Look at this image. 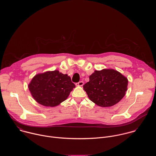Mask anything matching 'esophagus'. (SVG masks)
Here are the masks:
<instances>
[{
  "mask_svg": "<svg viewBox=\"0 0 156 156\" xmlns=\"http://www.w3.org/2000/svg\"><path fill=\"white\" fill-rule=\"evenodd\" d=\"M83 84H84V83H83V81H80V82L76 83V86H83Z\"/></svg>",
  "mask_w": 156,
  "mask_h": 156,
  "instance_id": "1",
  "label": "esophagus"
}]
</instances>
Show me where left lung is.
<instances>
[{"label": "left lung", "mask_w": 156, "mask_h": 156, "mask_svg": "<svg viewBox=\"0 0 156 156\" xmlns=\"http://www.w3.org/2000/svg\"><path fill=\"white\" fill-rule=\"evenodd\" d=\"M128 79L118 71L103 69L90 76V81L83 85L88 98L96 105L111 107L118 103L127 91Z\"/></svg>", "instance_id": "left-lung-1"}]
</instances>
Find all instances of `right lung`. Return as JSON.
Returning a JSON list of instances; mask_svg holds the SVG:
<instances>
[{"label": "right lung", "instance_id": "obj_1", "mask_svg": "<svg viewBox=\"0 0 156 156\" xmlns=\"http://www.w3.org/2000/svg\"><path fill=\"white\" fill-rule=\"evenodd\" d=\"M28 87L37 102L46 107H55L66 99L75 85L69 76L54 70L35 75Z\"/></svg>", "mask_w": 156, "mask_h": 156}]
</instances>
